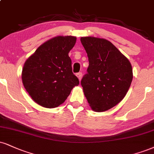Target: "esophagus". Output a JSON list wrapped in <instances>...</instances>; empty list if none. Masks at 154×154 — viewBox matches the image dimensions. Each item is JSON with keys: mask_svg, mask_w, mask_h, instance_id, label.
<instances>
[{"mask_svg": "<svg viewBox=\"0 0 154 154\" xmlns=\"http://www.w3.org/2000/svg\"><path fill=\"white\" fill-rule=\"evenodd\" d=\"M76 75H77V77H78V79L80 80L81 79H82V72H78V73L76 74Z\"/></svg>", "mask_w": 154, "mask_h": 154, "instance_id": "esophagus-1", "label": "esophagus"}]
</instances>
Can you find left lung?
<instances>
[{
  "mask_svg": "<svg viewBox=\"0 0 154 154\" xmlns=\"http://www.w3.org/2000/svg\"><path fill=\"white\" fill-rule=\"evenodd\" d=\"M89 66L81 85L92 109L103 112L125 97L133 79L130 62L110 42L95 37H82Z\"/></svg>",
  "mask_w": 154,
  "mask_h": 154,
  "instance_id": "8db88e82",
  "label": "left lung"
}]
</instances>
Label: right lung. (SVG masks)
I'll return each mask as SVG.
<instances>
[{"label":"right lung","mask_w":154,"mask_h":154,"mask_svg":"<svg viewBox=\"0 0 154 154\" xmlns=\"http://www.w3.org/2000/svg\"><path fill=\"white\" fill-rule=\"evenodd\" d=\"M75 43V36L54 37L41 45L26 61L22 82L29 95L41 106L58 107L79 85L68 55Z\"/></svg>","instance_id":"1"}]
</instances>
